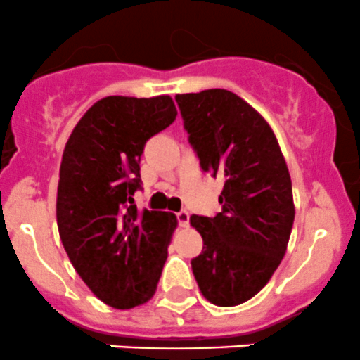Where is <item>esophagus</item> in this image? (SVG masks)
Returning a JSON list of instances; mask_svg holds the SVG:
<instances>
[{
    "mask_svg": "<svg viewBox=\"0 0 360 360\" xmlns=\"http://www.w3.org/2000/svg\"><path fill=\"white\" fill-rule=\"evenodd\" d=\"M177 223H179V226H188L190 224V212L188 210L177 212Z\"/></svg>",
    "mask_w": 360,
    "mask_h": 360,
    "instance_id": "1",
    "label": "esophagus"
}]
</instances>
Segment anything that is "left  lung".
Masks as SVG:
<instances>
[{"label":"left lung","instance_id":"obj_1","mask_svg":"<svg viewBox=\"0 0 360 360\" xmlns=\"http://www.w3.org/2000/svg\"><path fill=\"white\" fill-rule=\"evenodd\" d=\"M203 172L224 177L223 210L191 216L203 250L191 259L207 301L235 307L256 296L281 264L294 223L288 163L266 120L224 89L177 94Z\"/></svg>","mask_w":360,"mask_h":360}]
</instances>
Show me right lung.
Masks as SVG:
<instances>
[{"instance_id": "1", "label": "right lung", "mask_w": 360, "mask_h": 360, "mask_svg": "<svg viewBox=\"0 0 360 360\" xmlns=\"http://www.w3.org/2000/svg\"><path fill=\"white\" fill-rule=\"evenodd\" d=\"M169 96H110L82 116L63 153L57 226L69 261L103 303L118 310L153 297L177 219L137 210L144 144L176 120Z\"/></svg>"}]
</instances>
